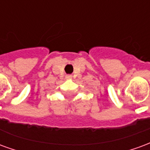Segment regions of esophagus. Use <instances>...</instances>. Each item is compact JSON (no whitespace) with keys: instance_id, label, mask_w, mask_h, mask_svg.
I'll use <instances>...</instances> for the list:
<instances>
[{"instance_id":"34e87169","label":"esophagus","mask_w":150,"mask_h":150,"mask_svg":"<svg viewBox=\"0 0 150 150\" xmlns=\"http://www.w3.org/2000/svg\"><path fill=\"white\" fill-rule=\"evenodd\" d=\"M71 75H66V78L67 79H71Z\"/></svg>"}]
</instances>
